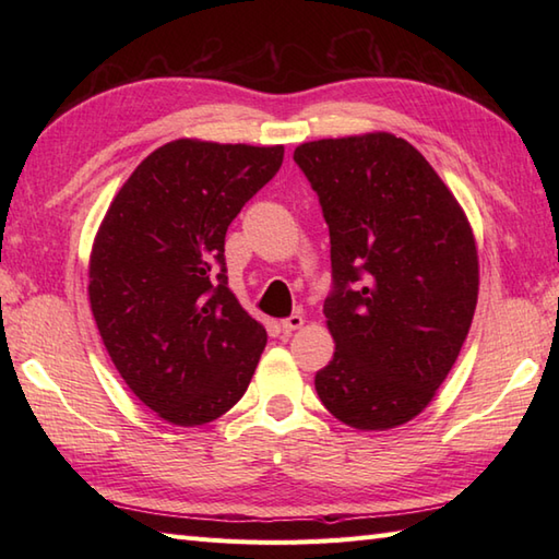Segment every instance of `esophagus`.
Segmentation results:
<instances>
[{
    "mask_svg": "<svg viewBox=\"0 0 559 559\" xmlns=\"http://www.w3.org/2000/svg\"><path fill=\"white\" fill-rule=\"evenodd\" d=\"M302 324H305V317H302V314H290L288 319H283L281 329H283V334H290V331L300 329Z\"/></svg>",
    "mask_w": 559,
    "mask_h": 559,
    "instance_id": "34e87169",
    "label": "esophagus"
}]
</instances>
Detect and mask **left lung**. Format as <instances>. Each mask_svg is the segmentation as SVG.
I'll list each match as a JSON object with an SVG mask.
<instances>
[{
	"instance_id": "1",
	"label": "left lung",
	"mask_w": 559,
	"mask_h": 559,
	"mask_svg": "<svg viewBox=\"0 0 559 559\" xmlns=\"http://www.w3.org/2000/svg\"><path fill=\"white\" fill-rule=\"evenodd\" d=\"M293 158L322 204L336 286L324 302L336 350L314 389L343 425L391 430L427 408L468 336L476 235L406 139H319Z\"/></svg>"
}]
</instances>
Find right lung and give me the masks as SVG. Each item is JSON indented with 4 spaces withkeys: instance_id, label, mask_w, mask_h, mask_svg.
<instances>
[{
    "instance_id": "1",
    "label": "right lung",
    "mask_w": 559,
    "mask_h": 559,
    "mask_svg": "<svg viewBox=\"0 0 559 559\" xmlns=\"http://www.w3.org/2000/svg\"><path fill=\"white\" fill-rule=\"evenodd\" d=\"M283 146L175 139L136 165L93 240L88 300L112 365L158 418L197 427L242 399L266 329L225 276V233Z\"/></svg>"
}]
</instances>
